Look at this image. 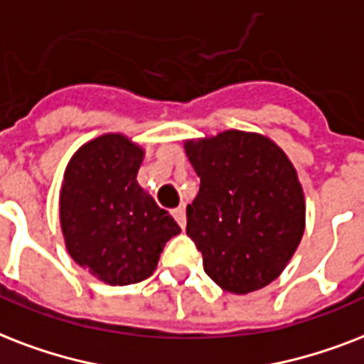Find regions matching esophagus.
Returning a JSON list of instances; mask_svg holds the SVG:
<instances>
[{
  "instance_id": "esophagus-1",
  "label": "esophagus",
  "mask_w": 364,
  "mask_h": 364,
  "mask_svg": "<svg viewBox=\"0 0 364 364\" xmlns=\"http://www.w3.org/2000/svg\"><path fill=\"white\" fill-rule=\"evenodd\" d=\"M173 216H174V220L178 222V226L184 230V228H186V208H184V205H180L178 208H174Z\"/></svg>"
}]
</instances>
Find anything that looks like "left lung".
I'll use <instances>...</instances> for the list:
<instances>
[{"label": "left lung", "mask_w": 364, "mask_h": 364, "mask_svg": "<svg viewBox=\"0 0 364 364\" xmlns=\"http://www.w3.org/2000/svg\"><path fill=\"white\" fill-rule=\"evenodd\" d=\"M201 178L186 233L214 283L247 294L281 275L300 245L306 201L296 168L269 138L224 131L184 144Z\"/></svg>", "instance_id": "obj_1"}]
</instances>
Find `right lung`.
<instances>
[{
  "mask_svg": "<svg viewBox=\"0 0 364 364\" xmlns=\"http://www.w3.org/2000/svg\"><path fill=\"white\" fill-rule=\"evenodd\" d=\"M144 150L123 134H102L70 159L60 190L64 243L83 269L108 284H132L156 272L174 218L138 186Z\"/></svg>",
  "mask_w": 364,
  "mask_h": 364,
  "instance_id": "obj_1",
  "label": "right lung"
}]
</instances>
